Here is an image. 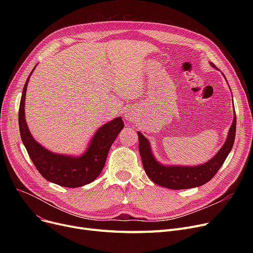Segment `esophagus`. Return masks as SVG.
Wrapping results in <instances>:
<instances>
[{
    "label": "esophagus",
    "mask_w": 253,
    "mask_h": 253,
    "mask_svg": "<svg viewBox=\"0 0 253 253\" xmlns=\"http://www.w3.org/2000/svg\"><path fill=\"white\" fill-rule=\"evenodd\" d=\"M134 113H133V111H127L126 113H125V119L126 120H133L134 119Z\"/></svg>",
    "instance_id": "1"
}]
</instances>
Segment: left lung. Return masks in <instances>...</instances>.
Wrapping results in <instances>:
<instances>
[{
	"instance_id": "1",
	"label": "left lung",
	"mask_w": 253,
	"mask_h": 253,
	"mask_svg": "<svg viewBox=\"0 0 253 253\" xmlns=\"http://www.w3.org/2000/svg\"><path fill=\"white\" fill-rule=\"evenodd\" d=\"M211 66L215 68L213 63ZM224 77V75H223ZM138 135V149L142 165L147 175L157 184L172 190L192 189L208 182L213 177L230 154L236 135V113L224 144L217 154L204 164L198 166H167L159 163L153 155L149 140L140 132Z\"/></svg>"
}]
</instances>
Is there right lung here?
Returning <instances> with one entry per match:
<instances>
[{
	"instance_id": "right-lung-1",
	"label": "right lung",
	"mask_w": 253,
	"mask_h": 253,
	"mask_svg": "<svg viewBox=\"0 0 253 253\" xmlns=\"http://www.w3.org/2000/svg\"><path fill=\"white\" fill-rule=\"evenodd\" d=\"M34 70L24 84L18 113L19 131L24 147L38 171L47 180L65 188H79L88 184L102 171L112 144L124 127L123 120L118 117L102 125L91 138L87 151L81 156L59 155L48 151L35 140L25 122L26 88Z\"/></svg>"
}]
</instances>
